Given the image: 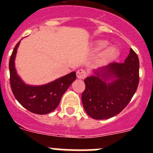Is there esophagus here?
<instances>
[{"mask_svg":"<svg viewBox=\"0 0 153 153\" xmlns=\"http://www.w3.org/2000/svg\"><path fill=\"white\" fill-rule=\"evenodd\" d=\"M86 76H87V73L84 70H79L76 72V76H77L78 79H84V78H86Z\"/></svg>","mask_w":153,"mask_h":153,"instance_id":"34e87169","label":"esophagus"}]
</instances>
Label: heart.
<instances>
[{
  "instance_id": "b5f03b06",
  "label": "heart",
  "mask_w": 153,
  "mask_h": 153,
  "mask_svg": "<svg viewBox=\"0 0 153 153\" xmlns=\"http://www.w3.org/2000/svg\"><path fill=\"white\" fill-rule=\"evenodd\" d=\"M107 45V42L106 40H97L95 42V49L102 50ZM118 55V51L114 47H108L104 50L101 55V58L103 61H111L114 60Z\"/></svg>"
}]
</instances>
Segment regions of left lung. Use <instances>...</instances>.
Returning a JSON list of instances; mask_svg holds the SVG:
<instances>
[{
  "instance_id": "1",
  "label": "left lung",
  "mask_w": 153,
  "mask_h": 153,
  "mask_svg": "<svg viewBox=\"0 0 153 153\" xmlns=\"http://www.w3.org/2000/svg\"><path fill=\"white\" fill-rule=\"evenodd\" d=\"M140 61L131 48L124 63H111L84 79L82 102L86 113L95 120L119 114L130 102L140 80Z\"/></svg>"
}]
</instances>
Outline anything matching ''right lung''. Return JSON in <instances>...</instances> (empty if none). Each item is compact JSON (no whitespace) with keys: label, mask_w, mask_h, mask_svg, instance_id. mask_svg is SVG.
Listing matches in <instances>:
<instances>
[{"label":"right lung","mask_w":153,"mask_h":153,"mask_svg":"<svg viewBox=\"0 0 153 153\" xmlns=\"http://www.w3.org/2000/svg\"><path fill=\"white\" fill-rule=\"evenodd\" d=\"M20 42L14 47L9 61L10 83L13 94L21 106L31 113L47 114L57 107L63 93L76 78V72L41 86H30L24 83L17 75L14 64Z\"/></svg>","instance_id":"right-lung-1"}]
</instances>
